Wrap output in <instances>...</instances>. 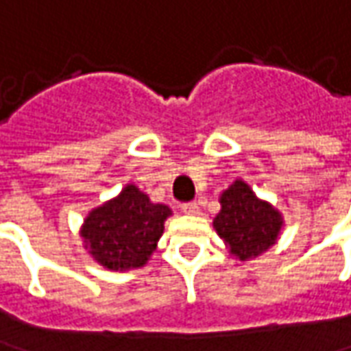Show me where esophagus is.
<instances>
[{"label":"esophagus","mask_w":351,"mask_h":351,"mask_svg":"<svg viewBox=\"0 0 351 351\" xmlns=\"http://www.w3.org/2000/svg\"><path fill=\"white\" fill-rule=\"evenodd\" d=\"M182 211L188 213V215H197V211H199V207L195 202H188V204H182Z\"/></svg>","instance_id":"1"}]
</instances>
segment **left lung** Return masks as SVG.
<instances>
[{
  "mask_svg": "<svg viewBox=\"0 0 351 351\" xmlns=\"http://www.w3.org/2000/svg\"><path fill=\"white\" fill-rule=\"evenodd\" d=\"M213 226L230 254L245 261L275 244L282 219L269 204L257 199L245 182L236 180L221 195V213Z\"/></svg>",
  "mask_w": 351,
  "mask_h": 351,
  "instance_id": "8db88e82",
  "label": "left lung"
}]
</instances>
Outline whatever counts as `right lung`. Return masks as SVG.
Returning a JSON list of instances; mask_svg holds the SVG:
<instances>
[{
  "label": "right lung",
  "mask_w": 351,
  "mask_h": 351,
  "mask_svg": "<svg viewBox=\"0 0 351 351\" xmlns=\"http://www.w3.org/2000/svg\"><path fill=\"white\" fill-rule=\"evenodd\" d=\"M169 215V207L152 204L144 192L128 184L119 197L88 215L82 226L84 247L107 269L142 267L157 247Z\"/></svg>",
  "instance_id": "obj_1"
}]
</instances>
